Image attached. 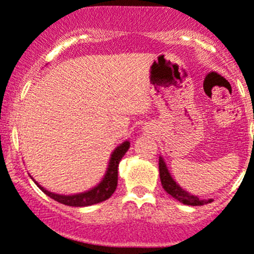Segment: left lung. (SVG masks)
Instances as JSON below:
<instances>
[{
    "label": "left lung",
    "instance_id": "obj_1",
    "mask_svg": "<svg viewBox=\"0 0 254 254\" xmlns=\"http://www.w3.org/2000/svg\"><path fill=\"white\" fill-rule=\"evenodd\" d=\"M159 177L160 182H162L163 188H164L165 191L169 195H172L174 199H177L178 201L182 202L184 205H190V206H200V205L209 204L212 201V199L210 200H202L200 197H197L196 195H192L190 192H188L187 190L183 189L174 179L170 175L169 170H168L167 164H165L163 157H159Z\"/></svg>",
    "mask_w": 254,
    "mask_h": 254
}]
</instances>
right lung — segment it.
<instances>
[{"mask_svg":"<svg viewBox=\"0 0 254 254\" xmlns=\"http://www.w3.org/2000/svg\"><path fill=\"white\" fill-rule=\"evenodd\" d=\"M129 145V140H125V142H122L119 147L115 148L114 152L111 153L109 165H107V170L106 173H105L101 182H100L96 187L92 188V189L84 192H80V194L60 195L52 191H48V190L44 189L42 185H39L31 175H29V177L32 178V180L36 183L37 187H38L44 194H47L48 196L54 199L55 201L60 202V204L74 207H84L90 206V205L99 204V202H102L105 201V200L110 199V196H111L115 192V190H116L117 180H119V172H117V169H119L120 160H121L122 157L126 154Z\"/></svg>","mask_w":254,"mask_h":254,"instance_id":"1","label":"right lung"}]
</instances>
